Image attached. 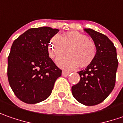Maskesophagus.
Masks as SVG:
<instances>
[{
  "label": "esophagus",
  "mask_w": 123,
  "mask_h": 123,
  "mask_svg": "<svg viewBox=\"0 0 123 123\" xmlns=\"http://www.w3.org/2000/svg\"><path fill=\"white\" fill-rule=\"evenodd\" d=\"M70 74V72L69 71H62V75L64 76V77H67Z\"/></svg>",
  "instance_id": "obj_1"
}]
</instances>
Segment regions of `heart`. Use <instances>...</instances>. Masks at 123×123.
<instances>
[{"label": "heart", "instance_id": "b5f03b06", "mask_svg": "<svg viewBox=\"0 0 123 123\" xmlns=\"http://www.w3.org/2000/svg\"><path fill=\"white\" fill-rule=\"evenodd\" d=\"M69 54L58 58L56 63L62 69H74L78 66L84 67L89 65L97 53L95 42L88 37L77 31H70L61 36H54L51 40L49 52L53 57L61 54Z\"/></svg>", "mask_w": 123, "mask_h": 123}]
</instances>
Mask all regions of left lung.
<instances>
[{"mask_svg": "<svg viewBox=\"0 0 123 123\" xmlns=\"http://www.w3.org/2000/svg\"><path fill=\"white\" fill-rule=\"evenodd\" d=\"M84 31L94 41L97 53L91 64L78 72L80 80L71 92L80 104L91 106L104 101L114 89L118 62L117 49L108 37L91 28Z\"/></svg>", "mask_w": 123, "mask_h": 123, "instance_id": "8db88e82", "label": "left lung"}]
</instances>
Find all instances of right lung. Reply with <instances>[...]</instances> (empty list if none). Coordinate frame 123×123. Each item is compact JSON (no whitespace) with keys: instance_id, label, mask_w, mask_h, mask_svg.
Returning <instances> with one entry per match:
<instances>
[{"instance_id":"obj_1","label":"right lung","mask_w":123,"mask_h":123,"mask_svg":"<svg viewBox=\"0 0 123 123\" xmlns=\"http://www.w3.org/2000/svg\"><path fill=\"white\" fill-rule=\"evenodd\" d=\"M58 29L43 26L30 28L11 45L8 56L7 76L16 97L34 104L51 95L62 71L49 57V41Z\"/></svg>"}]
</instances>
